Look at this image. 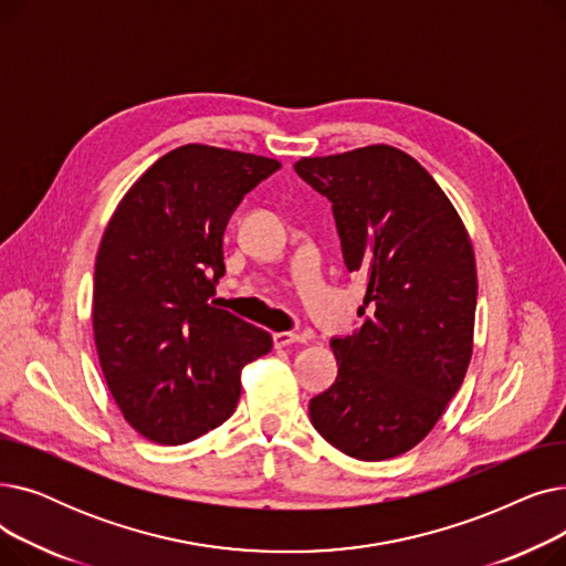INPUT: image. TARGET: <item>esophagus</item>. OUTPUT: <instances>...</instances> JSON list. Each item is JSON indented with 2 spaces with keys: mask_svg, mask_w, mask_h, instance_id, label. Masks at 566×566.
Masks as SVG:
<instances>
[{
  "mask_svg": "<svg viewBox=\"0 0 566 566\" xmlns=\"http://www.w3.org/2000/svg\"><path fill=\"white\" fill-rule=\"evenodd\" d=\"M273 344H275V348H286L291 344H307V335H303V333H275Z\"/></svg>",
  "mask_w": 566,
  "mask_h": 566,
  "instance_id": "esophagus-1",
  "label": "esophagus"
}]
</instances>
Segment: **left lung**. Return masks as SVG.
Instances as JSON below:
<instances>
[{
    "mask_svg": "<svg viewBox=\"0 0 566 566\" xmlns=\"http://www.w3.org/2000/svg\"><path fill=\"white\" fill-rule=\"evenodd\" d=\"M293 169L331 199L344 263L367 282L365 321L331 342L339 371L310 401V420L353 459L399 457L433 429L468 371L470 235L433 176L395 146L301 158Z\"/></svg>",
    "mask_w": 566,
    "mask_h": 566,
    "instance_id": "obj_1",
    "label": "left lung"
}]
</instances>
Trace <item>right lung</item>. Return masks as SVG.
<instances>
[{
	"instance_id": "1",
	"label": "right lung",
	"mask_w": 566,
	"mask_h": 566,
	"mask_svg": "<svg viewBox=\"0 0 566 566\" xmlns=\"http://www.w3.org/2000/svg\"><path fill=\"white\" fill-rule=\"evenodd\" d=\"M280 167L186 144L116 206L96 256L94 339L116 406L146 440L184 444L220 427L241 397L243 367L273 348L213 295L231 213Z\"/></svg>"
}]
</instances>
